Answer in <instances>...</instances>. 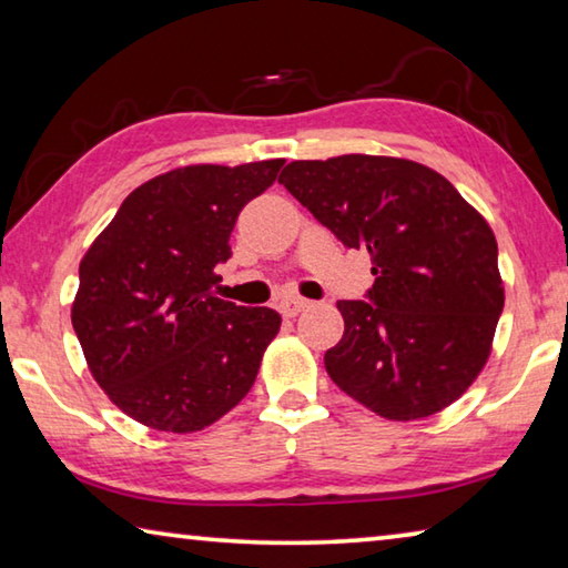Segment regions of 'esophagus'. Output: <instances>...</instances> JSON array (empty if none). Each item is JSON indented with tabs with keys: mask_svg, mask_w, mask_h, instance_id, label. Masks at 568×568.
Segmentation results:
<instances>
[{
	"mask_svg": "<svg viewBox=\"0 0 568 568\" xmlns=\"http://www.w3.org/2000/svg\"><path fill=\"white\" fill-rule=\"evenodd\" d=\"M307 305H311V301H305V297H283V301L277 303V307H281V313L285 315V318H295V315L305 311Z\"/></svg>",
	"mask_w": 568,
	"mask_h": 568,
	"instance_id": "esophagus-1",
	"label": "esophagus"
}]
</instances>
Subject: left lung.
Wrapping results in <instances>:
<instances>
[{
    "instance_id": "1",
    "label": "left lung",
    "mask_w": 568,
    "mask_h": 568,
    "mask_svg": "<svg viewBox=\"0 0 568 568\" xmlns=\"http://www.w3.org/2000/svg\"><path fill=\"white\" fill-rule=\"evenodd\" d=\"M277 182L373 263L365 301H338L345 331L325 353L335 386L390 420L450 406L486 365L504 311L486 220L444 175L400 158L295 160Z\"/></svg>"
}]
</instances>
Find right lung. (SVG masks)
Wrapping results in <instances>:
<instances>
[{
	"label": "right lung",
	"instance_id": "1",
	"mask_svg": "<svg viewBox=\"0 0 568 568\" xmlns=\"http://www.w3.org/2000/svg\"><path fill=\"white\" fill-rule=\"evenodd\" d=\"M285 160L190 165L132 190L80 263L72 325L94 381L130 418L192 434L253 388L281 331L271 307L215 297V267Z\"/></svg>",
	"mask_w": 568,
	"mask_h": 568
}]
</instances>
